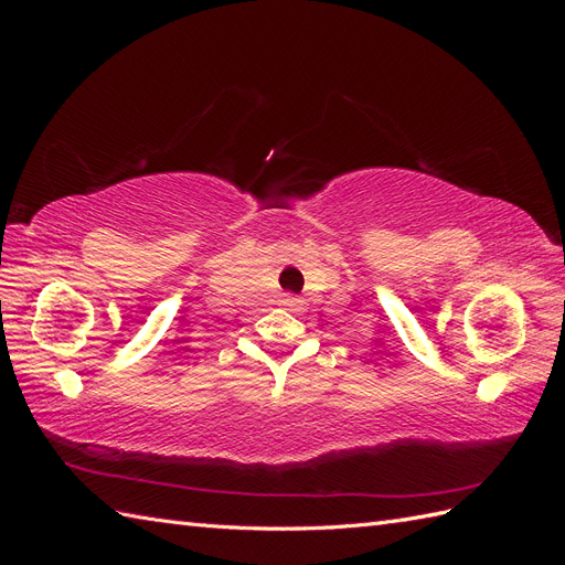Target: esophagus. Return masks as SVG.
Returning <instances> with one entry per match:
<instances>
[{
    "label": "esophagus",
    "mask_w": 565,
    "mask_h": 565,
    "mask_svg": "<svg viewBox=\"0 0 565 565\" xmlns=\"http://www.w3.org/2000/svg\"><path fill=\"white\" fill-rule=\"evenodd\" d=\"M289 303H297V299H289Z\"/></svg>",
    "instance_id": "esophagus-1"
}]
</instances>
